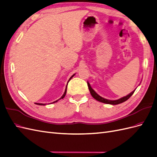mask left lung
Segmentation results:
<instances>
[{
	"label": "left lung",
	"instance_id": "left-lung-1",
	"mask_svg": "<svg viewBox=\"0 0 157 157\" xmlns=\"http://www.w3.org/2000/svg\"><path fill=\"white\" fill-rule=\"evenodd\" d=\"M88 84V89L89 90H90V94L92 95V96L94 98V99H96V100H98L100 102H102V103H105V104H112V105H116V104H121L122 102H124V101L128 100L130 97L133 95V94L134 93L135 90H133L132 92H131L130 94H129L128 95H127L126 96L123 97V98H121L120 99H118L116 100H107V99H105L102 97H101L100 96H99L97 93L93 90V89L91 88L90 86V84L88 83V82H87Z\"/></svg>",
	"mask_w": 157,
	"mask_h": 157
}]
</instances>
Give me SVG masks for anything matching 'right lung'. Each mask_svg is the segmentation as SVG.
<instances>
[{
  "label": "right lung",
  "instance_id": "right-lung-1",
  "mask_svg": "<svg viewBox=\"0 0 157 157\" xmlns=\"http://www.w3.org/2000/svg\"><path fill=\"white\" fill-rule=\"evenodd\" d=\"M75 75H73L72 76V77L69 78V80L74 77ZM66 92H67V87H66V89H65V92H64V94H63V95L61 96V98L60 99H61V98L63 99V98H64V97H65V95H66ZM60 99H59V100H60ZM59 100H56V101H53V102H52V104H53V103H56V102H57V101ZM51 104H52V103H51ZM36 104H37V105H45V104H40V103H36Z\"/></svg>",
  "mask_w": 157,
  "mask_h": 157
}]
</instances>
